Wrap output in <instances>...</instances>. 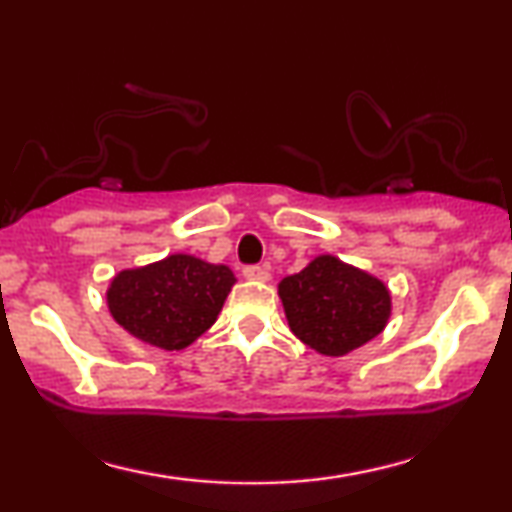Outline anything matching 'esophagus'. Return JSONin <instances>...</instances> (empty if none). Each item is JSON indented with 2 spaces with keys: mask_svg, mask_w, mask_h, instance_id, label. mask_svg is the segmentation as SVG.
I'll return each instance as SVG.
<instances>
[{
  "mask_svg": "<svg viewBox=\"0 0 512 512\" xmlns=\"http://www.w3.org/2000/svg\"><path fill=\"white\" fill-rule=\"evenodd\" d=\"M242 275L247 279H254V282H268L270 279V272L261 268V265H247V268L242 270Z\"/></svg>",
  "mask_w": 512,
  "mask_h": 512,
  "instance_id": "34e87169",
  "label": "esophagus"
}]
</instances>
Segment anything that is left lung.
I'll use <instances>...</instances> for the list:
<instances>
[{
	"label": "left lung",
	"mask_w": 512,
	"mask_h": 512,
	"mask_svg": "<svg viewBox=\"0 0 512 512\" xmlns=\"http://www.w3.org/2000/svg\"><path fill=\"white\" fill-rule=\"evenodd\" d=\"M293 335L314 352L345 356L389 324L391 293L382 279L321 254L277 286Z\"/></svg>",
	"instance_id": "1"
}]
</instances>
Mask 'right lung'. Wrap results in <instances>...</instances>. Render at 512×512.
Segmentation results:
<instances>
[{
  "mask_svg": "<svg viewBox=\"0 0 512 512\" xmlns=\"http://www.w3.org/2000/svg\"><path fill=\"white\" fill-rule=\"evenodd\" d=\"M235 282L228 265L172 254L118 272L107 289V305L116 324L137 340L179 352L214 324Z\"/></svg>",
  "mask_w": 512,
  "mask_h": 512,
  "instance_id": "1",
  "label": "right lung"
}]
</instances>
